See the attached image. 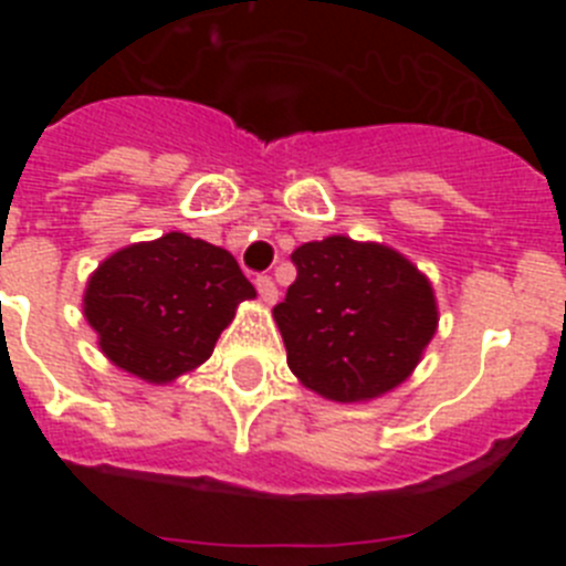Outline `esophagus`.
Returning a JSON list of instances; mask_svg holds the SVG:
<instances>
[{
    "instance_id": "1",
    "label": "esophagus",
    "mask_w": 566,
    "mask_h": 566,
    "mask_svg": "<svg viewBox=\"0 0 566 566\" xmlns=\"http://www.w3.org/2000/svg\"><path fill=\"white\" fill-rule=\"evenodd\" d=\"M254 286H258L260 300H263V303H269V306H272L274 300H277V286H274L272 277H258L254 280Z\"/></svg>"
}]
</instances>
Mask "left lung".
Here are the masks:
<instances>
[{
	"instance_id": "8db88e82",
	"label": "left lung",
	"mask_w": 566,
	"mask_h": 566,
	"mask_svg": "<svg viewBox=\"0 0 566 566\" xmlns=\"http://www.w3.org/2000/svg\"><path fill=\"white\" fill-rule=\"evenodd\" d=\"M292 263L297 280L272 314L300 382L334 402H365L411 377L439 323L411 260L332 234L294 249Z\"/></svg>"
}]
</instances>
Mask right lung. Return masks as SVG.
Segmentation results:
<instances>
[{"instance_id":"1","label":"right lung","mask_w":566,"mask_h":566,"mask_svg":"<svg viewBox=\"0 0 566 566\" xmlns=\"http://www.w3.org/2000/svg\"><path fill=\"white\" fill-rule=\"evenodd\" d=\"M252 297L227 249L169 232L109 254L87 280L84 317L109 363L164 385L207 363L238 303Z\"/></svg>"}]
</instances>
